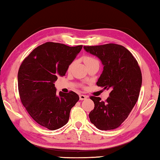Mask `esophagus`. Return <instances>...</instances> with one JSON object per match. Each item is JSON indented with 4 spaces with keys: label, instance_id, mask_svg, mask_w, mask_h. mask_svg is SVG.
I'll use <instances>...</instances> for the list:
<instances>
[{
    "label": "esophagus",
    "instance_id": "esophagus-1",
    "mask_svg": "<svg viewBox=\"0 0 160 160\" xmlns=\"http://www.w3.org/2000/svg\"><path fill=\"white\" fill-rule=\"evenodd\" d=\"M79 97H80V100H84V99H85L88 98V96L84 95V94H80Z\"/></svg>",
    "mask_w": 160,
    "mask_h": 160
}]
</instances>
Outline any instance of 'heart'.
<instances>
[{
	"instance_id": "heart-1",
	"label": "heart",
	"mask_w": 160,
	"mask_h": 160,
	"mask_svg": "<svg viewBox=\"0 0 160 160\" xmlns=\"http://www.w3.org/2000/svg\"><path fill=\"white\" fill-rule=\"evenodd\" d=\"M97 61H97V59H95L94 58L92 57V56H86L84 57V62H85L86 66H88V65H89V64L92 63H94V62H97ZM73 64H74V62H72V63L70 64V66L68 67V70H70L72 68V67L73 66Z\"/></svg>"
}]
</instances>
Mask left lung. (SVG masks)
<instances>
[{"label":"left lung","instance_id":"left-lung-1","mask_svg":"<svg viewBox=\"0 0 160 160\" xmlns=\"http://www.w3.org/2000/svg\"><path fill=\"white\" fill-rule=\"evenodd\" d=\"M84 48L97 56L104 65L97 85L111 90L104 102L100 97H90L94 104L89 114L91 123L102 131L117 128L138 99L142 85L138 63L127 48L119 44L85 46Z\"/></svg>","mask_w":160,"mask_h":160}]
</instances>
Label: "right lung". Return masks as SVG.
Masks as SVG:
<instances>
[{
    "instance_id": "obj_1",
    "label": "right lung",
    "mask_w": 160,
    "mask_h": 160,
    "mask_svg": "<svg viewBox=\"0 0 160 160\" xmlns=\"http://www.w3.org/2000/svg\"><path fill=\"white\" fill-rule=\"evenodd\" d=\"M82 48L60 43L39 46L24 59L18 75V91L25 109L40 126L53 131L68 123L70 112L79 100L72 91L56 92L54 82L64 76Z\"/></svg>"
}]
</instances>
